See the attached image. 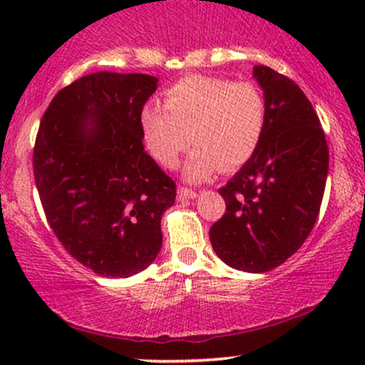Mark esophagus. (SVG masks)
Returning a JSON list of instances; mask_svg holds the SVG:
<instances>
[{"instance_id":"1","label":"esophagus","mask_w":365,"mask_h":365,"mask_svg":"<svg viewBox=\"0 0 365 365\" xmlns=\"http://www.w3.org/2000/svg\"><path fill=\"white\" fill-rule=\"evenodd\" d=\"M195 197H197V192L192 190V188H187V187H180L178 188V199L180 200L195 199Z\"/></svg>"}]
</instances>
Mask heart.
Returning <instances> with one entry per match:
<instances>
[{"label": "heart", "instance_id": "heart-1", "mask_svg": "<svg viewBox=\"0 0 365 365\" xmlns=\"http://www.w3.org/2000/svg\"><path fill=\"white\" fill-rule=\"evenodd\" d=\"M267 120L266 99L255 83L190 75L165 91V106L148 103L140 128L149 153L175 168L192 142L187 159L190 180L209 178L220 170L245 165L257 150Z\"/></svg>", "mask_w": 365, "mask_h": 365}]
</instances>
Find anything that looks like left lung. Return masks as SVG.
<instances>
[{"instance_id":"left-lung-1","label":"left lung","mask_w":365,"mask_h":365,"mask_svg":"<svg viewBox=\"0 0 365 365\" xmlns=\"http://www.w3.org/2000/svg\"><path fill=\"white\" fill-rule=\"evenodd\" d=\"M267 120L254 156L220 188L226 212L209 230L217 257L245 273L287 261L312 232L324 195L329 150L311 101L292 78L254 66Z\"/></svg>"}]
</instances>
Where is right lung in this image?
Returning a JSON list of instances; mask_svg holds the SVG:
<instances>
[{
  "label": "right lung",
  "mask_w": 365,
  "mask_h": 365,
  "mask_svg": "<svg viewBox=\"0 0 365 365\" xmlns=\"http://www.w3.org/2000/svg\"><path fill=\"white\" fill-rule=\"evenodd\" d=\"M158 78L98 72L63 87L41 120L34 178L54 235L96 274L128 278L158 257L177 185L144 150L140 111Z\"/></svg>",
  "instance_id": "1"
}]
</instances>
